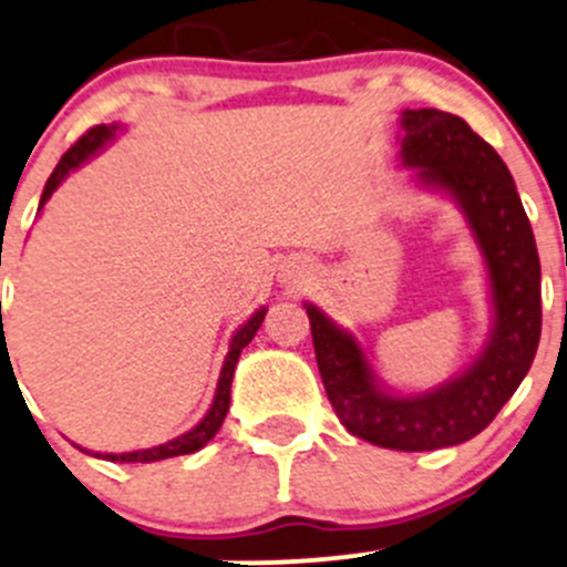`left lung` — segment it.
<instances>
[{
	"label": "left lung",
	"instance_id": "left-lung-1",
	"mask_svg": "<svg viewBox=\"0 0 567 567\" xmlns=\"http://www.w3.org/2000/svg\"><path fill=\"white\" fill-rule=\"evenodd\" d=\"M401 157L420 183L458 198L486 259L494 330L481 358L423 395L384 393L352 332L306 306L322 382L349 434L390 451H436L481 434L533 365L540 341V259L511 172L470 125L440 109H406Z\"/></svg>",
	"mask_w": 567,
	"mask_h": 567
}]
</instances>
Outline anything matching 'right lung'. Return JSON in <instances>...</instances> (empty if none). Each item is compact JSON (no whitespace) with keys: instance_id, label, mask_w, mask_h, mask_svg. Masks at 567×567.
Listing matches in <instances>:
<instances>
[{"instance_id":"add662e5","label":"right lung","mask_w":567,"mask_h":567,"mask_svg":"<svg viewBox=\"0 0 567 567\" xmlns=\"http://www.w3.org/2000/svg\"><path fill=\"white\" fill-rule=\"evenodd\" d=\"M116 125H95L90 127V131L84 133V136L79 138V142L73 144V147L68 150L65 155H62V161L56 163L54 174L49 177V183H45L43 188V196H40V207H43L45 202H49V196L54 194L56 185L62 183V179L68 177L70 172H73L75 166H81V163L86 161L90 155H95L97 150L103 147V144L109 142L111 136H114ZM2 306V302H0ZM265 308L261 311H256L254 317L245 322L240 330L235 332V338H231V347H229V354H226L224 360V369H220V379H218V390H215V399H213V406H209V412L204 414L202 423L196 425V429H190L188 434L177 436V440L166 442V445H157V447H150V451H133V453H95L97 458H109V461H122V464H150V461H161V458H174V456H185V453H196L198 447L207 445L209 440H213L215 434H218L220 423H224L226 412H229V401H231V377H235V365L237 360H240V352L245 347L250 343V338L256 336V330H259L261 322H265ZM2 322V319H0ZM79 451H84V447H79ZM86 453V451H84Z\"/></svg>"}]
</instances>
